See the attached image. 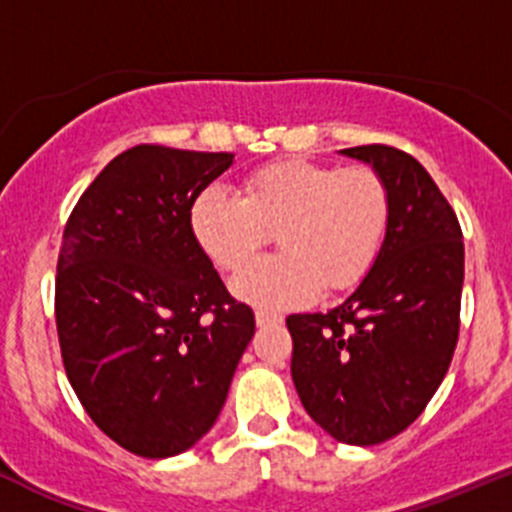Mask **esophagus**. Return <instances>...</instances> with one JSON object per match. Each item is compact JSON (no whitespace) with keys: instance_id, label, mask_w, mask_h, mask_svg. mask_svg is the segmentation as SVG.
<instances>
[{"instance_id":"1","label":"esophagus","mask_w":512,"mask_h":512,"mask_svg":"<svg viewBox=\"0 0 512 512\" xmlns=\"http://www.w3.org/2000/svg\"><path fill=\"white\" fill-rule=\"evenodd\" d=\"M281 315H273V313H266V310H258L256 313V325L258 328H271V325H278L281 323Z\"/></svg>"}]
</instances>
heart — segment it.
Wrapping results in <instances>:
<instances>
[{"instance_id": "heart-1", "label": "heart", "mask_w": 512, "mask_h": 512, "mask_svg": "<svg viewBox=\"0 0 512 512\" xmlns=\"http://www.w3.org/2000/svg\"><path fill=\"white\" fill-rule=\"evenodd\" d=\"M392 217L384 179L370 167L283 160L244 182V197L207 187L189 207L199 249L221 271H239L276 231L281 254L239 273L231 291L261 310L308 305L325 291H345L370 273Z\"/></svg>"}]
</instances>
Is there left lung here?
I'll return each instance as SVG.
<instances>
[{
    "label": "left lung",
    "instance_id": "left-lung-1",
    "mask_svg": "<svg viewBox=\"0 0 512 512\" xmlns=\"http://www.w3.org/2000/svg\"><path fill=\"white\" fill-rule=\"evenodd\" d=\"M340 155L384 179L392 217L360 286L328 313L288 315L291 374L310 419L342 444L392 439L424 412L451 365L463 288V236L429 172L407 152Z\"/></svg>",
    "mask_w": 512,
    "mask_h": 512
}]
</instances>
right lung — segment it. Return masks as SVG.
<instances>
[{
  "label": "right lung",
  "instance_id": "add662e5",
  "mask_svg": "<svg viewBox=\"0 0 512 512\" xmlns=\"http://www.w3.org/2000/svg\"><path fill=\"white\" fill-rule=\"evenodd\" d=\"M231 152L138 145L105 165L68 217L56 328L68 382L115 444L145 458L214 426L254 337L189 229V207Z\"/></svg>",
  "mask_w": 512,
  "mask_h": 512
}]
</instances>
